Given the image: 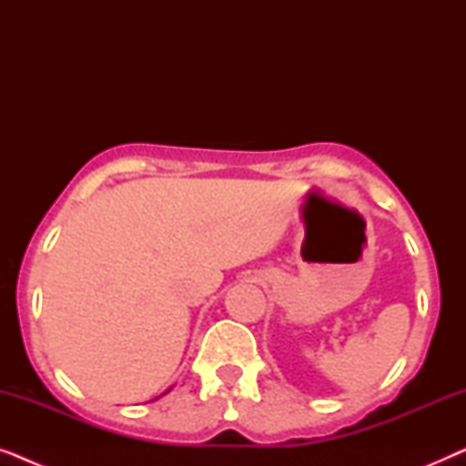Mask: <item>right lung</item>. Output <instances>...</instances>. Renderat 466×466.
Returning <instances> with one entry per match:
<instances>
[{"label":"right lung","instance_id":"1","mask_svg":"<svg viewBox=\"0 0 466 466\" xmlns=\"http://www.w3.org/2000/svg\"><path fill=\"white\" fill-rule=\"evenodd\" d=\"M167 392H169V390H167Z\"/></svg>","mask_w":466,"mask_h":466}]
</instances>
